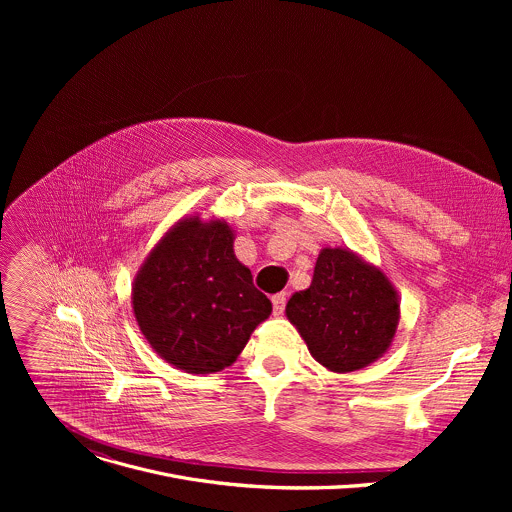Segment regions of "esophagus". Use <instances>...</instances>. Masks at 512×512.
I'll return each mask as SVG.
<instances>
[{
	"label": "esophagus",
	"mask_w": 512,
	"mask_h": 512,
	"mask_svg": "<svg viewBox=\"0 0 512 512\" xmlns=\"http://www.w3.org/2000/svg\"><path fill=\"white\" fill-rule=\"evenodd\" d=\"M285 302H287V294H275L273 298H271V304H273V312H275V316H281L283 314V310H285Z\"/></svg>",
	"instance_id": "1"
}]
</instances>
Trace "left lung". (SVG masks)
<instances>
[{"label":"left lung","instance_id":"obj_1","mask_svg":"<svg viewBox=\"0 0 512 512\" xmlns=\"http://www.w3.org/2000/svg\"><path fill=\"white\" fill-rule=\"evenodd\" d=\"M310 354L332 373L369 367L391 348L401 300L381 267L344 247H324L308 289L285 306Z\"/></svg>","mask_w":512,"mask_h":512}]
</instances>
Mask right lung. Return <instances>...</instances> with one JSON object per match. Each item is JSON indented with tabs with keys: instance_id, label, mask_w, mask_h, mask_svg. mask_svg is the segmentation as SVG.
<instances>
[{
	"instance_id": "right-lung-1",
	"label": "right lung",
	"mask_w": 512,
	"mask_h": 512,
	"mask_svg": "<svg viewBox=\"0 0 512 512\" xmlns=\"http://www.w3.org/2000/svg\"><path fill=\"white\" fill-rule=\"evenodd\" d=\"M233 247L235 231L225 218L186 214L135 273V322L174 369L208 375L231 367L273 310Z\"/></svg>"
}]
</instances>
